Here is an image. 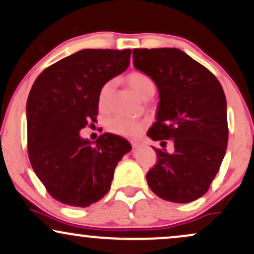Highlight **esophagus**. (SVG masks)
Instances as JSON below:
<instances>
[{
	"instance_id": "1",
	"label": "esophagus",
	"mask_w": 254,
	"mask_h": 254,
	"mask_svg": "<svg viewBox=\"0 0 254 254\" xmlns=\"http://www.w3.org/2000/svg\"><path fill=\"white\" fill-rule=\"evenodd\" d=\"M130 144H131V146H132L133 148L134 147H138V146H139V141H137V140H133V139H131L130 140Z\"/></svg>"
}]
</instances>
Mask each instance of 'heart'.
Masks as SVG:
<instances>
[{"label": "heart", "instance_id": "b5f03b06", "mask_svg": "<svg viewBox=\"0 0 254 254\" xmlns=\"http://www.w3.org/2000/svg\"><path fill=\"white\" fill-rule=\"evenodd\" d=\"M127 83L140 97H147L155 92V84L153 80L146 73L140 70L131 72L127 77ZM115 83L114 81H107L100 88L97 95V103L101 110H108L111 103ZM145 127V122L136 118L117 115L107 122V129L115 134L123 137H137L139 136Z\"/></svg>", "mask_w": 254, "mask_h": 254}]
</instances>
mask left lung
<instances>
[{"instance_id":"1","label":"left lung","mask_w":254,"mask_h":254,"mask_svg":"<svg viewBox=\"0 0 254 254\" xmlns=\"http://www.w3.org/2000/svg\"><path fill=\"white\" fill-rule=\"evenodd\" d=\"M133 65L157 84V122L147 136L173 144L154 148L157 164L147 172L151 190L175 203L208 191L225 155L229 138L226 100L214 74L178 49H134Z\"/></svg>"}]
</instances>
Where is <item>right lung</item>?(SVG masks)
Wrapping results in <instances>:
<instances>
[{
  "label": "right lung",
  "mask_w": 254,
  "mask_h": 254,
  "mask_svg": "<svg viewBox=\"0 0 254 254\" xmlns=\"http://www.w3.org/2000/svg\"><path fill=\"white\" fill-rule=\"evenodd\" d=\"M130 56V49L79 51L44 69L30 90V162L47 192L64 204L86 208L101 200L131 150L116 134H101L95 143L79 134L96 121L100 88L127 68Z\"/></svg>",
  "instance_id": "obj_1"
}]
</instances>
